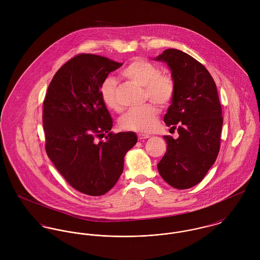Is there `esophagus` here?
<instances>
[{"mask_svg": "<svg viewBox=\"0 0 260 260\" xmlns=\"http://www.w3.org/2000/svg\"><path fill=\"white\" fill-rule=\"evenodd\" d=\"M150 138V135L147 134H138V139L139 140H145V139H148Z\"/></svg>", "mask_w": 260, "mask_h": 260, "instance_id": "esophagus-1", "label": "esophagus"}]
</instances>
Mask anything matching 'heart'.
Instances as JSON below:
<instances>
[{
    "label": "heart",
    "instance_id": "obj_1",
    "mask_svg": "<svg viewBox=\"0 0 260 260\" xmlns=\"http://www.w3.org/2000/svg\"><path fill=\"white\" fill-rule=\"evenodd\" d=\"M121 76L128 81L144 87V97L160 107H166L175 94V81L168 73L160 69L147 59L138 57L133 59L122 70ZM101 97L104 104L113 111L122 110L117 96L116 82L108 78L101 85ZM158 108L148 103L141 108L127 112L120 120V126L127 131L139 133L152 132L158 124Z\"/></svg>",
    "mask_w": 260,
    "mask_h": 260
}]
</instances>
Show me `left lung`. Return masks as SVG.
I'll return each mask as SVG.
<instances>
[{"label":"left lung","mask_w":260,"mask_h":260,"mask_svg":"<svg viewBox=\"0 0 260 260\" xmlns=\"http://www.w3.org/2000/svg\"><path fill=\"white\" fill-rule=\"evenodd\" d=\"M155 60L167 63L175 81L164 121L179 134L177 139L164 136L167 150L158 171L169 185L188 189L201 182L219 153L223 117L216 84L200 62L180 50L167 49Z\"/></svg>","instance_id":"8db88e82"}]
</instances>
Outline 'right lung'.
Segmentation results:
<instances>
[{
  "instance_id": "1",
  "label": "right lung",
  "mask_w": 260,
  "mask_h": 260,
  "mask_svg": "<svg viewBox=\"0 0 260 260\" xmlns=\"http://www.w3.org/2000/svg\"><path fill=\"white\" fill-rule=\"evenodd\" d=\"M123 64L78 54L54 75L43 102L45 149L74 189L90 196L107 193L123 172L124 156L137 143L134 132H110L113 119L100 89ZM105 137L106 140H96Z\"/></svg>"
}]
</instances>
